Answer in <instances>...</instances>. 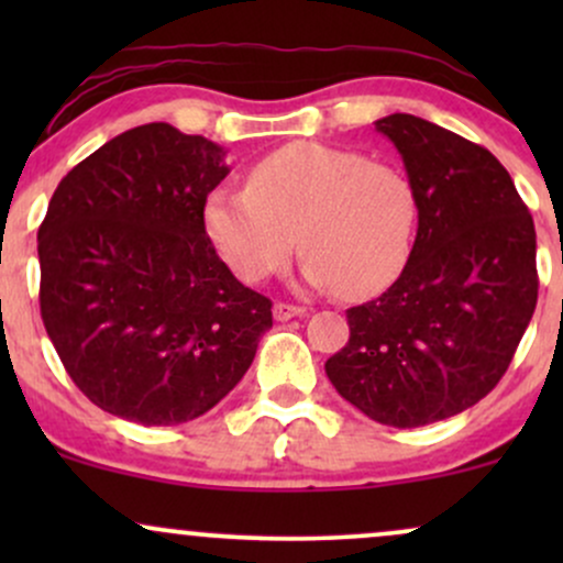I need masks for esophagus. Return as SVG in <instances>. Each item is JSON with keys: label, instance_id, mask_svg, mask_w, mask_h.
<instances>
[{"label": "esophagus", "instance_id": "1", "mask_svg": "<svg viewBox=\"0 0 563 563\" xmlns=\"http://www.w3.org/2000/svg\"><path fill=\"white\" fill-rule=\"evenodd\" d=\"M273 314L277 322H286L290 318H299V314H303V307H296V303H286V301H277L273 307Z\"/></svg>", "mask_w": 563, "mask_h": 563}]
</instances>
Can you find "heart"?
<instances>
[{
    "label": "heart",
    "instance_id": "obj_1",
    "mask_svg": "<svg viewBox=\"0 0 563 563\" xmlns=\"http://www.w3.org/2000/svg\"><path fill=\"white\" fill-rule=\"evenodd\" d=\"M416 224V190L397 166L314 140L267 153L249 187H217L203 203L206 238L243 283L286 269L299 243L301 280L346 299L378 296L402 275Z\"/></svg>",
    "mask_w": 563,
    "mask_h": 563
}]
</instances>
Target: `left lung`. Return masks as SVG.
Returning a JSON list of instances; mask_svg holds the SVG:
<instances>
[{"mask_svg":"<svg viewBox=\"0 0 563 563\" xmlns=\"http://www.w3.org/2000/svg\"><path fill=\"white\" fill-rule=\"evenodd\" d=\"M376 129L402 156L418 232L402 275L346 309L335 391L394 429L444 421L495 389L538 303L534 222L487 147L410 113Z\"/></svg>","mask_w":563,"mask_h":563,"instance_id":"8db88e82","label":"left lung"}]
</instances>
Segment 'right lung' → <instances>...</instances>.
Here are the masks:
<instances>
[{"mask_svg":"<svg viewBox=\"0 0 563 563\" xmlns=\"http://www.w3.org/2000/svg\"><path fill=\"white\" fill-rule=\"evenodd\" d=\"M224 147L172 124L119 134L57 185L38 228L42 320L74 384L111 416L177 426L235 389L273 328L203 230Z\"/></svg>","mask_w":563,"mask_h":563,"instance_id":"add662e5","label":"right lung"}]
</instances>
